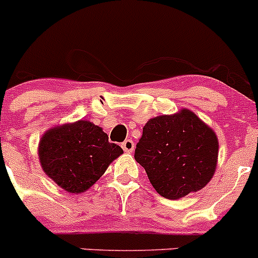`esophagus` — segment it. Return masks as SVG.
Segmentation results:
<instances>
[{
	"label": "esophagus",
	"instance_id": "esophagus-1",
	"mask_svg": "<svg viewBox=\"0 0 258 258\" xmlns=\"http://www.w3.org/2000/svg\"><path fill=\"white\" fill-rule=\"evenodd\" d=\"M122 149H123L124 152H128V154L130 152H132L135 149L134 141H132V140H126V141L122 144Z\"/></svg>",
	"mask_w": 258,
	"mask_h": 258
}]
</instances>
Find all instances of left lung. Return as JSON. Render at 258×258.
Masks as SVG:
<instances>
[{"label": "left lung", "mask_w": 258, "mask_h": 258, "mask_svg": "<svg viewBox=\"0 0 258 258\" xmlns=\"http://www.w3.org/2000/svg\"><path fill=\"white\" fill-rule=\"evenodd\" d=\"M216 132L187 108L149 119L135 150L160 196L180 199L203 189L218 164Z\"/></svg>", "instance_id": "8db88e82"}]
</instances>
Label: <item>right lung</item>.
I'll return each mask as SVG.
<instances>
[{
	"label": "right lung",
	"instance_id": "add662e5",
	"mask_svg": "<svg viewBox=\"0 0 258 258\" xmlns=\"http://www.w3.org/2000/svg\"><path fill=\"white\" fill-rule=\"evenodd\" d=\"M123 150L108 141L102 127L79 119L47 130L37 155L45 174L68 192H84Z\"/></svg>",
	"mask_w": 258,
	"mask_h": 258
}]
</instances>
